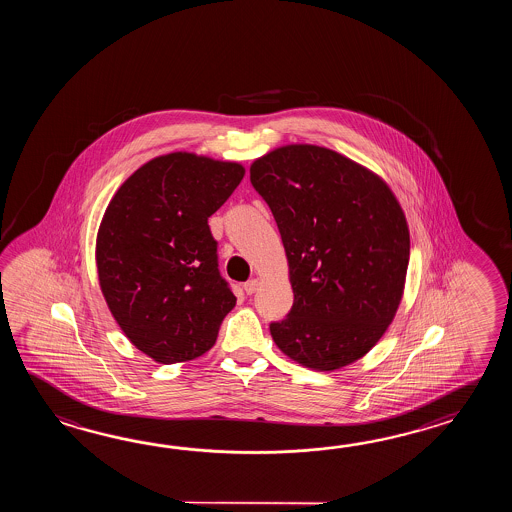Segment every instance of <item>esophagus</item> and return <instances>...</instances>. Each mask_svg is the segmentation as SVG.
Segmentation results:
<instances>
[{"label": "esophagus", "instance_id": "obj_1", "mask_svg": "<svg viewBox=\"0 0 512 512\" xmlns=\"http://www.w3.org/2000/svg\"><path fill=\"white\" fill-rule=\"evenodd\" d=\"M258 287H260V280H249V282L245 283L243 285V289H245V293L247 294H254L256 291H258Z\"/></svg>", "mask_w": 512, "mask_h": 512}]
</instances>
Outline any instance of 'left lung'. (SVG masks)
Wrapping results in <instances>:
<instances>
[{
    "label": "left lung",
    "mask_w": 512,
    "mask_h": 512,
    "mask_svg": "<svg viewBox=\"0 0 512 512\" xmlns=\"http://www.w3.org/2000/svg\"><path fill=\"white\" fill-rule=\"evenodd\" d=\"M289 263L294 304L271 335L316 371L370 351L403 298L410 232L390 186L368 168L313 144H289L251 164Z\"/></svg>",
    "instance_id": "obj_1"
}]
</instances>
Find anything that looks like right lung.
<instances>
[{
    "label": "right lung",
    "mask_w": 512,
    "mask_h": 512,
    "mask_svg": "<svg viewBox=\"0 0 512 512\" xmlns=\"http://www.w3.org/2000/svg\"><path fill=\"white\" fill-rule=\"evenodd\" d=\"M243 175L238 163L168 153L142 164L109 201L97 234L98 282L124 335L155 362L207 353L236 305L208 218Z\"/></svg>",
    "instance_id": "add662e5"
}]
</instances>
